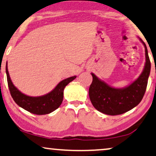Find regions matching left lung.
<instances>
[{
	"mask_svg": "<svg viewBox=\"0 0 156 156\" xmlns=\"http://www.w3.org/2000/svg\"><path fill=\"white\" fill-rule=\"evenodd\" d=\"M140 40L145 47L146 63L140 75L129 86L122 89L114 88L91 73L93 80L89 87V95L94 107L99 112L112 116L122 114L137 106L142 100L148 84L151 62L146 44L141 39Z\"/></svg>",
	"mask_w": 156,
	"mask_h": 156,
	"instance_id": "1",
	"label": "left lung"
}]
</instances>
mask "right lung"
<instances>
[{
    "mask_svg": "<svg viewBox=\"0 0 156 156\" xmlns=\"http://www.w3.org/2000/svg\"><path fill=\"white\" fill-rule=\"evenodd\" d=\"M6 75L11 97L19 106L25 110L37 115L48 114L59 107L63 100L64 89L70 82L76 76H71L61 81L50 93L40 97H30L23 94L12 84L8 73V66L5 67Z\"/></svg>",
    "mask_w": 156,
    "mask_h": 156,
    "instance_id": "add662e5",
    "label": "right lung"
}]
</instances>
